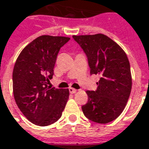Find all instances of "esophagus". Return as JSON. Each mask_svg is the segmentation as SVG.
<instances>
[{
    "instance_id": "1",
    "label": "esophagus",
    "mask_w": 149,
    "mask_h": 149,
    "mask_svg": "<svg viewBox=\"0 0 149 149\" xmlns=\"http://www.w3.org/2000/svg\"><path fill=\"white\" fill-rule=\"evenodd\" d=\"M77 89H73V88H69V92H70V93H77Z\"/></svg>"
}]
</instances>
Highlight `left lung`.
I'll return each instance as SVG.
<instances>
[{"mask_svg": "<svg viewBox=\"0 0 149 149\" xmlns=\"http://www.w3.org/2000/svg\"><path fill=\"white\" fill-rule=\"evenodd\" d=\"M90 68V74H99L95 91L87 90L88 102L82 106L85 116L97 123H108L124 110L132 90V74L124 51L102 34L73 35Z\"/></svg>", "mask_w": 149, "mask_h": 149, "instance_id": "left-lung-1", "label": "left lung"}]
</instances>
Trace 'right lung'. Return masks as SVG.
Segmentation results:
<instances>
[{
	"mask_svg": "<svg viewBox=\"0 0 149 149\" xmlns=\"http://www.w3.org/2000/svg\"><path fill=\"white\" fill-rule=\"evenodd\" d=\"M70 38L42 35L24 48L13 71L14 99L25 117L38 126L52 124L62 115L68 89L49 88L60 47Z\"/></svg>",
	"mask_w": 149,
	"mask_h": 149,
	"instance_id": "right-lung-1",
	"label": "right lung"
}]
</instances>
